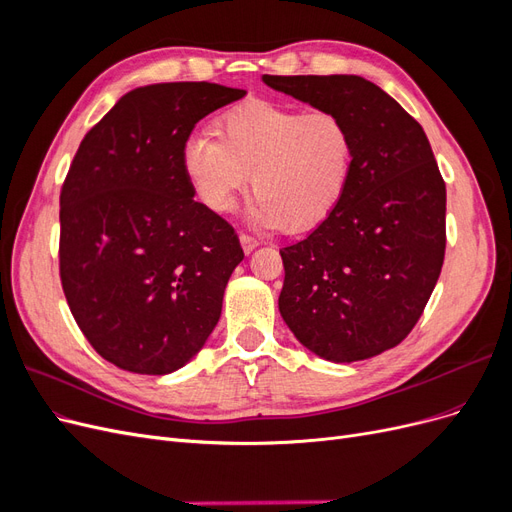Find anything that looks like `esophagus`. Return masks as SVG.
I'll list each match as a JSON object with an SVG mask.
<instances>
[{"mask_svg": "<svg viewBox=\"0 0 512 512\" xmlns=\"http://www.w3.org/2000/svg\"><path fill=\"white\" fill-rule=\"evenodd\" d=\"M239 241H241V247H243L245 254H252L256 247H258V241L254 237H250V235H241Z\"/></svg>", "mask_w": 512, "mask_h": 512, "instance_id": "obj_1", "label": "esophagus"}]
</instances>
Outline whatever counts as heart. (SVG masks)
Masks as SVG:
<instances>
[{"label": "heart", "instance_id": "1", "mask_svg": "<svg viewBox=\"0 0 512 512\" xmlns=\"http://www.w3.org/2000/svg\"><path fill=\"white\" fill-rule=\"evenodd\" d=\"M218 134L196 132L181 149L183 175L209 211H235L250 175L247 218L262 230H314L342 203L354 138L339 115L247 100L220 115Z\"/></svg>", "mask_w": 512, "mask_h": 512}]
</instances>
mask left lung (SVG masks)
Returning a JSON list of instances; mask_svg holds the SVG:
<instances>
[{"label": "left lung", "instance_id": "left-lung-1", "mask_svg": "<svg viewBox=\"0 0 512 512\" xmlns=\"http://www.w3.org/2000/svg\"><path fill=\"white\" fill-rule=\"evenodd\" d=\"M262 81L339 115L354 138L342 203L280 250V314L320 359H371L404 342L442 271L446 185L431 145L421 123L363 76L265 74Z\"/></svg>", "mask_w": 512, "mask_h": 512}]
</instances>
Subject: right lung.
I'll return each mask as SVG.
<instances>
[{"instance_id":"obj_1","label":"right lung","mask_w":512,"mask_h":512,"mask_svg":"<svg viewBox=\"0 0 512 512\" xmlns=\"http://www.w3.org/2000/svg\"><path fill=\"white\" fill-rule=\"evenodd\" d=\"M243 96L205 81L136 87L76 151L59 196L61 286L87 342L119 369L173 374L220 320L243 250L194 200L181 149L200 119Z\"/></svg>"}]
</instances>
